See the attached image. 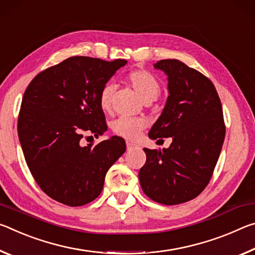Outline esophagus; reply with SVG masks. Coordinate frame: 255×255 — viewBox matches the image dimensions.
<instances>
[{
    "mask_svg": "<svg viewBox=\"0 0 255 255\" xmlns=\"http://www.w3.org/2000/svg\"><path fill=\"white\" fill-rule=\"evenodd\" d=\"M136 145L134 144V143H132V142H127V149L128 150H132L133 148H135Z\"/></svg>",
    "mask_w": 255,
    "mask_h": 255,
    "instance_id": "34e87169",
    "label": "esophagus"
}]
</instances>
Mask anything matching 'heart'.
<instances>
[{"mask_svg":"<svg viewBox=\"0 0 255 255\" xmlns=\"http://www.w3.org/2000/svg\"><path fill=\"white\" fill-rule=\"evenodd\" d=\"M128 82L144 103H151L159 96L161 91L160 82L156 76L145 70H135L127 77ZM115 91L113 83H107L99 93V105L104 112H110L112 99ZM145 121L139 118H127L121 116L112 123V131L114 134L127 140H135L141 131L145 128Z\"/></svg>","mask_w":255,"mask_h":255,"instance_id":"heart-1","label":"heart"}]
</instances>
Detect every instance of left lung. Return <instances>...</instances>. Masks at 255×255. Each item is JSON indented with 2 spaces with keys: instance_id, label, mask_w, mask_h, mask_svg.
Here are the masks:
<instances>
[{
  "instance_id": "left-lung-1",
  "label": "left lung",
  "mask_w": 255,
  "mask_h": 255,
  "mask_svg": "<svg viewBox=\"0 0 255 255\" xmlns=\"http://www.w3.org/2000/svg\"><path fill=\"white\" fill-rule=\"evenodd\" d=\"M168 76L169 96L149 132L152 140L172 137L162 151L144 148L139 172L144 194L173 206L197 198L211 179L222 151L226 127L214 83L195 69L169 58L153 65Z\"/></svg>"
}]
</instances>
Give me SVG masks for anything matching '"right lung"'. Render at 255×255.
<instances>
[{
  "label": "right lung",
  "instance_id": "1",
  "mask_svg": "<svg viewBox=\"0 0 255 255\" xmlns=\"http://www.w3.org/2000/svg\"><path fill=\"white\" fill-rule=\"evenodd\" d=\"M125 60L72 56L32 79L18 116L24 159L49 198L70 207L87 204L102 193L107 170L127 150L123 137L82 144L85 133L107 130L99 93Z\"/></svg>",
  "mask_w": 255,
  "mask_h": 255
}]
</instances>
